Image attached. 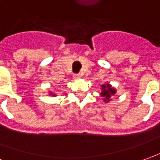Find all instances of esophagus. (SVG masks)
I'll list each match as a JSON object with an SVG mask.
<instances>
[{
    "label": "esophagus",
    "mask_w": 160,
    "mask_h": 160,
    "mask_svg": "<svg viewBox=\"0 0 160 160\" xmlns=\"http://www.w3.org/2000/svg\"><path fill=\"white\" fill-rule=\"evenodd\" d=\"M81 74H74L73 75V78L75 79V80H80V78H81Z\"/></svg>",
    "instance_id": "esophagus-1"
}]
</instances>
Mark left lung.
Returning <instances> with one entry per match:
<instances>
[{"label":"left lung","instance_id":"left-lung-1","mask_svg":"<svg viewBox=\"0 0 160 160\" xmlns=\"http://www.w3.org/2000/svg\"><path fill=\"white\" fill-rule=\"evenodd\" d=\"M117 94V90L114 88L109 83L102 85V92L101 95L103 97L104 102H109L111 101L112 96Z\"/></svg>","mask_w":160,"mask_h":160}]
</instances>
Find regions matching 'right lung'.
I'll list each match as a JSON object with an SVG mask.
<instances>
[{"label": "right lung", "instance_id": "obj_1", "mask_svg": "<svg viewBox=\"0 0 160 160\" xmlns=\"http://www.w3.org/2000/svg\"><path fill=\"white\" fill-rule=\"evenodd\" d=\"M49 94L52 95V96H56V95H57V94H55L54 93H52V92H49Z\"/></svg>", "mask_w": 160, "mask_h": 160}]
</instances>
